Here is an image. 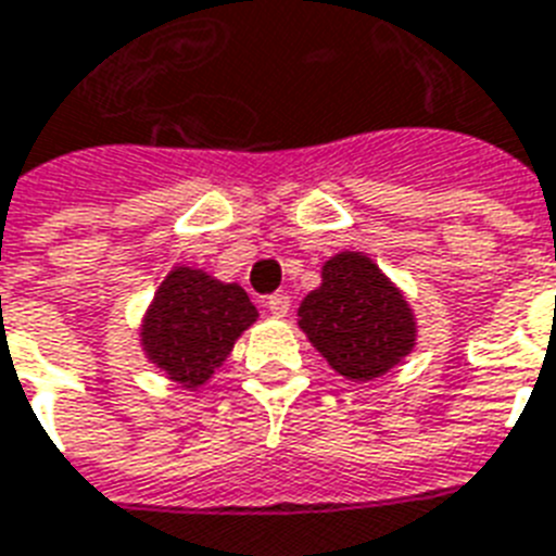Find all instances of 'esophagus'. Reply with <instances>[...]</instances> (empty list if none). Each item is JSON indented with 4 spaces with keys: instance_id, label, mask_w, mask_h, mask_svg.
I'll list each match as a JSON object with an SVG mask.
<instances>
[{
    "instance_id": "obj_1",
    "label": "esophagus",
    "mask_w": 556,
    "mask_h": 556,
    "mask_svg": "<svg viewBox=\"0 0 556 556\" xmlns=\"http://www.w3.org/2000/svg\"><path fill=\"white\" fill-rule=\"evenodd\" d=\"M265 308H268L270 317H288V308H291V296L288 293H274V296H268V302H265Z\"/></svg>"
}]
</instances>
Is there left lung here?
Masks as SVG:
<instances>
[{
    "label": "left lung",
    "instance_id": "left-lung-1",
    "mask_svg": "<svg viewBox=\"0 0 556 556\" xmlns=\"http://www.w3.org/2000/svg\"><path fill=\"white\" fill-rule=\"evenodd\" d=\"M305 293L296 325L333 371L351 382H374L410 356L417 314L394 279L363 251H340Z\"/></svg>",
    "mask_w": 556,
    "mask_h": 556
}]
</instances>
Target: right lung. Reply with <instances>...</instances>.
Segmentation results:
<instances>
[{"instance_id": "add662e5", "label": "right lung", "mask_w": 556, "mask_h": 556, "mask_svg": "<svg viewBox=\"0 0 556 556\" xmlns=\"http://www.w3.org/2000/svg\"><path fill=\"white\" fill-rule=\"evenodd\" d=\"M256 317L260 311L242 286L193 265H174L139 319V345L165 380L200 391Z\"/></svg>"}]
</instances>
